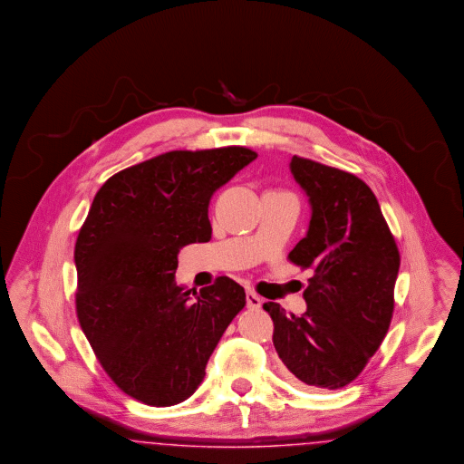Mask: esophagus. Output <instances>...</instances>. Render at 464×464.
I'll list each match as a JSON object with an SVG mask.
<instances>
[{
    "label": "esophagus",
    "instance_id": "obj_1",
    "mask_svg": "<svg viewBox=\"0 0 464 464\" xmlns=\"http://www.w3.org/2000/svg\"><path fill=\"white\" fill-rule=\"evenodd\" d=\"M260 305H262V298L254 290H246V307L259 309Z\"/></svg>",
    "mask_w": 464,
    "mask_h": 464
}]
</instances>
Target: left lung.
Wrapping results in <instances>:
<instances>
[{"mask_svg": "<svg viewBox=\"0 0 464 464\" xmlns=\"http://www.w3.org/2000/svg\"><path fill=\"white\" fill-rule=\"evenodd\" d=\"M292 174L309 197L311 223L288 259L313 269L307 311L264 304L273 343L294 378L313 389L349 385L389 332L401 256L370 186L351 172L294 155Z\"/></svg>", "mask_w": 464, "mask_h": 464, "instance_id": "8db88e82", "label": "left lung"}]
</instances>
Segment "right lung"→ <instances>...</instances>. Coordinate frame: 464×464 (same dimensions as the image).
<instances>
[{"mask_svg":"<svg viewBox=\"0 0 464 464\" xmlns=\"http://www.w3.org/2000/svg\"><path fill=\"white\" fill-rule=\"evenodd\" d=\"M256 159L245 147L174 150L113 174L94 195L75 241L77 319L111 382L147 406L198 389L246 304L227 276L191 295L174 275L179 250L212 237L214 191Z\"/></svg>","mask_w":464,"mask_h":464,"instance_id":"1","label":"right lung"}]
</instances>
